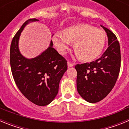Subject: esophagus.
I'll return each mask as SVG.
<instances>
[{
  "label": "esophagus",
  "instance_id": "34e87169",
  "mask_svg": "<svg viewBox=\"0 0 129 129\" xmlns=\"http://www.w3.org/2000/svg\"><path fill=\"white\" fill-rule=\"evenodd\" d=\"M67 64H68V67H74V64L72 63V62H70V61H68Z\"/></svg>",
  "mask_w": 129,
  "mask_h": 129
}]
</instances>
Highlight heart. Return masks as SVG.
Wrapping results in <instances>:
<instances>
[{"label":"heart","mask_w":129,"mask_h":129,"mask_svg":"<svg viewBox=\"0 0 129 129\" xmlns=\"http://www.w3.org/2000/svg\"><path fill=\"white\" fill-rule=\"evenodd\" d=\"M52 41L58 52L66 53L71 43L80 60L90 61L101 54L105 43V35L103 31L88 24L72 25L62 31L53 35Z\"/></svg>","instance_id":"obj_1"}]
</instances>
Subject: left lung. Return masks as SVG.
<instances>
[{"label": "left lung", "instance_id": "left-lung-1", "mask_svg": "<svg viewBox=\"0 0 129 129\" xmlns=\"http://www.w3.org/2000/svg\"><path fill=\"white\" fill-rule=\"evenodd\" d=\"M108 37V46L100 58L90 63L77 64V89L85 101L99 102L110 93L119 76L121 67L119 43L114 34L101 25Z\"/></svg>", "mask_w": 129, "mask_h": 129}]
</instances>
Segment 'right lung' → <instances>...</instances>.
<instances>
[{
	"instance_id": "obj_1",
	"label": "right lung",
	"mask_w": 129,
	"mask_h": 129,
	"mask_svg": "<svg viewBox=\"0 0 129 129\" xmlns=\"http://www.w3.org/2000/svg\"><path fill=\"white\" fill-rule=\"evenodd\" d=\"M35 21L39 20H26L13 37L10 46V65L21 93L34 104L46 106L57 94L59 82L67 70V61L53 48L52 41L46 50L35 57L28 59L21 54L19 48L20 34L26 25Z\"/></svg>"
}]
</instances>
